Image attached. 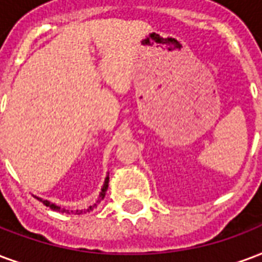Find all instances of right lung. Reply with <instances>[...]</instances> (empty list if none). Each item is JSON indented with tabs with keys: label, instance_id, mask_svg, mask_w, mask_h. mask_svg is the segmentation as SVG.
<instances>
[{
	"label": "right lung",
	"instance_id": "1",
	"mask_svg": "<svg viewBox=\"0 0 262 262\" xmlns=\"http://www.w3.org/2000/svg\"><path fill=\"white\" fill-rule=\"evenodd\" d=\"M108 180H110V178H106V179H105V183H104V186H102L101 194H100V199H98V201H97V203H100V201H101L102 199H104V195H105L106 189H108ZM36 199H37V200H40V201H42V204H46V205H47V207H50L51 210L61 211V212H67V214H75V215L77 214V215H80V214H83V212L86 214V212H90V211H92L93 208H96V207H97V204H94V205H92V207H89V208H87V210H84V211H79V210L69 211V210H65V208H59L58 205L52 204V203H50V201H47V200H41V199H38V197H36Z\"/></svg>",
	"mask_w": 262,
	"mask_h": 262
}]
</instances>
